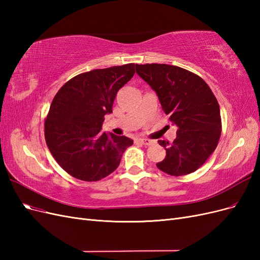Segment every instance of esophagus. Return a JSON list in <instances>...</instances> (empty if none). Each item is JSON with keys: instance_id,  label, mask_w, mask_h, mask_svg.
Returning <instances> with one entry per match:
<instances>
[{"instance_id": "esophagus-1", "label": "esophagus", "mask_w": 260, "mask_h": 260, "mask_svg": "<svg viewBox=\"0 0 260 260\" xmlns=\"http://www.w3.org/2000/svg\"><path fill=\"white\" fill-rule=\"evenodd\" d=\"M138 142L141 143V144H143V145H146V146L153 144V141L152 140H148V139H139Z\"/></svg>"}]
</instances>
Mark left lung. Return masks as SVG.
<instances>
[{
    "mask_svg": "<svg viewBox=\"0 0 260 260\" xmlns=\"http://www.w3.org/2000/svg\"><path fill=\"white\" fill-rule=\"evenodd\" d=\"M137 74L156 92L169 120L178 127L174 142L159 140L166 157L156 166L171 176L198 170L215 151L221 135L218 102L201 77L167 64L136 65Z\"/></svg>",
    "mask_w": 260,
    "mask_h": 260,
    "instance_id": "1",
    "label": "left lung"
}]
</instances>
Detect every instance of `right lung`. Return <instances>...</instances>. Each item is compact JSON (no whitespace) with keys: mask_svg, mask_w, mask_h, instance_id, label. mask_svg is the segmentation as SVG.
<instances>
[{"mask_svg":"<svg viewBox=\"0 0 260 260\" xmlns=\"http://www.w3.org/2000/svg\"><path fill=\"white\" fill-rule=\"evenodd\" d=\"M135 73V64L94 69L70 79L53 99L44 123L45 141L70 176L89 182L103 179L133 144L127 137L101 130L104 116L113 113L117 92Z\"/></svg>","mask_w":260,"mask_h":260,"instance_id":"1","label":"right lung"}]
</instances>
